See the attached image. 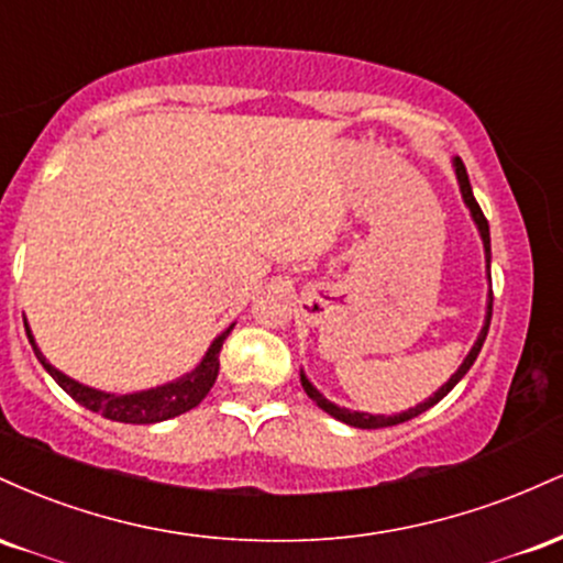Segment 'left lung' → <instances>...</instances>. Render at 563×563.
Returning <instances> with one entry per match:
<instances>
[{"label":"left lung","mask_w":563,"mask_h":563,"mask_svg":"<svg viewBox=\"0 0 563 563\" xmlns=\"http://www.w3.org/2000/svg\"><path fill=\"white\" fill-rule=\"evenodd\" d=\"M452 166H455V177H457V185H461L463 200H466L471 217H474L476 228H479V235H482V243H484V260H487V273H489V224H487V217L482 214L479 203H476L474 190H471L468 174H466V166H463V161H461V158H452ZM489 320H493V290H489V299H487V318H484V328H482L479 339L474 341V346H471V352L466 354V360H463V365L457 367L455 373H452L450 380L442 386V389L434 391V397H429V399H426V402H421V405L410 407V410L397 412V416H371V412L346 410V407H339V405L328 402V399L322 397V394H320L318 389H314L312 384H309V378L303 376V373H301V386H303V391L309 394V399H314V402H318L320 410H325L328 416L335 418V421H341V423H346V426H354V429H384V426L405 423V421H410V418L421 416V412L429 410V407H434V405L439 402V399L448 397V394L452 391V386H455L457 380L466 376V373L471 371V365H474L476 357H479L482 344H484V339H487V331H489Z\"/></svg>","instance_id":"obj_1"}]
</instances>
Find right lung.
<instances>
[{
  "label": "right lung",
  "instance_id": "add662e5",
  "mask_svg": "<svg viewBox=\"0 0 563 563\" xmlns=\"http://www.w3.org/2000/svg\"><path fill=\"white\" fill-rule=\"evenodd\" d=\"M230 331L232 325L211 341L209 352L203 354V360H200L187 376L169 380V384L164 386H156V389H145L134 394H111V391L92 389V386H84L79 380L68 378L66 373H60L57 367L49 365L47 357L38 352L34 335H31V328L25 325V335H29L31 346H34L38 363H42L44 371L57 380V386H60L63 391H68L70 397H74L79 405L87 407V410L100 412L102 418H111V421H119V423L169 421V418L183 416V412L200 405V399L211 391V386H214V380L219 376V352H222V344L230 335Z\"/></svg>",
  "mask_w": 563,
  "mask_h": 563
}]
</instances>
